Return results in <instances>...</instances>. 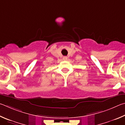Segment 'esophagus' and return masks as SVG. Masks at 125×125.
Returning <instances> with one entry per match:
<instances>
[{"instance_id": "esophagus-1", "label": "esophagus", "mask_w": 125, "mask_h": 125, "mask_svg": "<svg viewBox=\"0 0 125 125\" xmlns=\"http://www.w3.org/2000/svg\"><path fill=\"white\" fill-rule=\"evenodd\" d=\"M63 60H67V56L63 57Z\"/></svg>"}]
</instances>
